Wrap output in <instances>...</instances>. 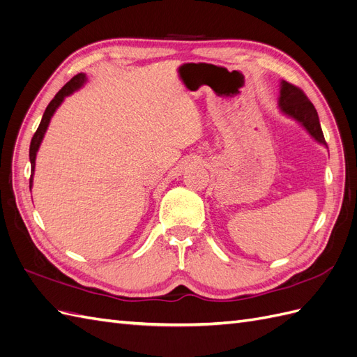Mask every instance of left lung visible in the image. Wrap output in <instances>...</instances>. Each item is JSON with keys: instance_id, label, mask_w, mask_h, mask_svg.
I'll use <instances>...</instances> for the list:
<instances>
[{"instance_id": "8db88e82", "label": "left lung", "mask_w": 357, "mask_h": 357, "mask_svg": "<svg viewBox=\"0 0 357 357\" xmlns=\"http://www.w3.org/2000/svg\"><path fill=\"white\" fill-rule=\"evenodd\" d=\"M278 102L283 113L296 119L298 122L305 126L307 131L314 137L319 143L326 146V139L321 131L317 112L304 91L295 84L282 82V92H280Z\"/></svg>"}]
</instances>
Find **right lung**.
I'll use <instances>...</instances> for the list:
<instances>
[{
  "mask_svg": "<svg viewBox=\"0 0 357 357\" xmlns=\"http://www.w3.org/2000/svg\"><path fill=\"white\" fill-rule=\"evenodd\" d=\"M83 82H84V74L74 75V77H73L68 83L63 84V88L55 95V98H53V100L49 102L47 109H46L45 114H43L41 122H40V125H38V128H37V131H36L34 137H32V139H31V146H29V160H31V172H32V174H34L37 150H38V147H40V143H41L43 137H45L47 125H49V122H50V117L53 116V113H55V110L58 109L59 104L62 102V100L66 98L67 95L73 93L75 89H79L80 86L83 84ZM31 186H32V176H31V178H29V189H31Z\"/></svg>",
  "mask_w": 357,
  "mask_h": 357,
  "instance_id": "obj_1",
  "label": "right lung"
}]
</instances>
